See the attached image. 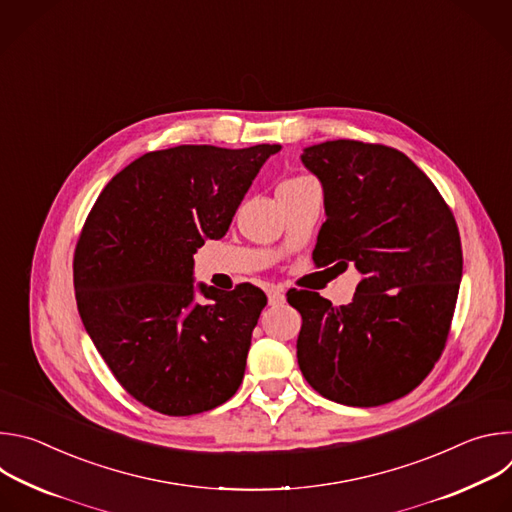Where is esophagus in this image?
<instances>
[{
  "label": "esophagus",
  "mask_w": 512,
  "mask_h": 512,
  "mask_svg": "<svg viewBox=\"0 0 512 512\" xmlns=\"http://www.w3.org/2000/svg\"><path fill=\"white\" fill-rule=\"evenodd\" d=\"M267 298H269V306H281L285 302V291L281 287H269Z\"/></svg>",
  "instance_id": "esophagus-1"
}]
</instances>
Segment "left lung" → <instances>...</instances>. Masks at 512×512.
Instances as JSON below:
<instances>
[{
	"instance_id": "obj_1",
	"label": "left lung",
	"mask_w": 512,
	"mask_h": 512,
	"mask_svg": "<svg viewBox=\"0 0 512 512\" xmlns=\"http://www.w3.org/2000/svg\"><path fill=\"white\" fill-rule=\"evenodd\" d=\"M302 164L320 180L318 265L360 273L352 304L287 291L302 314L298 364L326 399L377 407L413 391L440 358L462 281L454 214L431 180L387 145L334 139Z\"/></svg>"
}]
</instances>
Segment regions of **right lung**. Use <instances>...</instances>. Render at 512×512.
I'll return each mask as SVG.
<instances>
[{
    "mask_svg": "<svg viewBox=\"0 0 512 512\" xmlns=\"http://www.w3.org/2000/svg\"><path fill=\"white\" fill-rule=\"evenodd\" d=\"M279 143L178 145L123 168L99 194L75 251L81 320L121 387L164 415L229 401L267 296L194 283V253L227 235Z\"/></svg>",
    "mask_w": 512,
    "mask_h": 512,
    "instance_id": "right-lung-1",
    "label": "right lung"
}]
</instances>
